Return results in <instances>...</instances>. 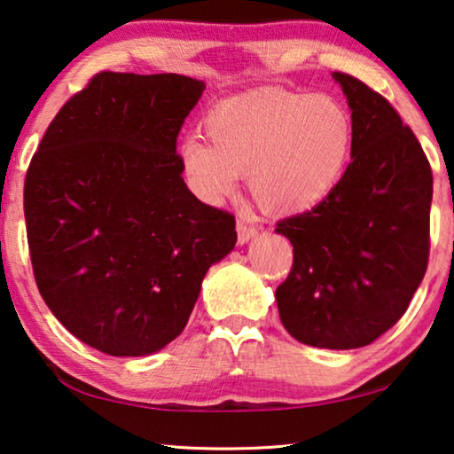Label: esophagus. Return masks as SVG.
<instances>
[{
	"mask_svg": "<svg viewBox=\"0 0 454 454\" xmlns=\"http://www.w3.org/2000/svg\"><path fill=\"white\" fill-rule=\"evenodd\" d=\"M238 243L239 246H243V243H247L249 239H254L255 235H258V229H255L254 225H249V223L246 221H238Z\"/></svg>",
	"mask_w": 454,
	"mask_h": 454,
	"instance_id": "esophagus-1",
	"label": "esophagus"
}]
</instances>
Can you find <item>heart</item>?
Masks as SVG:
<instances>
[{"mask_svg":"<svg viewBox=\"0 0 454 454\" xmlns=\"http://www.w3.org/2000/svg\"><path fill=\"white\" fill-rule=\"evenodd\" d=\"M208 141L188 135L180 161L188 186L216 205L247 174L260 208L303 213L327 199L352 153V114L330 94H272L225 102L205 118Z\"/></svg>","mask_w":454,"mask_h":454,"instance_id":"b5f03b06","label":"heart"}]
</instances>
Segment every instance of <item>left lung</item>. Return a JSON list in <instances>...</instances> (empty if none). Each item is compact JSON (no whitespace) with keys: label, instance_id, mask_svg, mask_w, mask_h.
I'll return each mask as SVG.
<instances>
[{"label":"left lung","instance_id":"left-lung-1","mask_svg":"<svg viewBox=\"0 0 454 454\" xmlns=\"http://www.w3.org/2000/svg\"><path fill=\"white\" fill-rule=\"evenodd\" d=\"M332 77L352 110V161L327 199L276 225L294 252L276 303L294 340L352 350L395 325L424 278L432 169L383 96L352 75Z\"/></svg>","mask_w":454,"mask_h":454}]
</instances>
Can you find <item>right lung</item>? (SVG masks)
Returning <instances> with one entry per match:
<instances>
[{"label": "right lung", "instance_id": "1", "mask_svg": "<svg viewBox=\"0 0 454 454\" xmlns=\"http://www.w3.org/2000/svg\"><path fill=\"white\" fill-rule=\"evenodd\" d=\"M205 88L102 71L52 118L26 174L38 291L110 356H149L178 338L208 268L238 241L233 215L190 192L176 153Z\"/></svg>", "mask_w": 454, "mask_h": 454}]
</instances>
